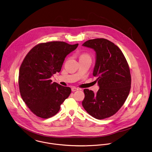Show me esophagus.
Segmentation results:
<instances>
[{"instance_id":"1","label":"esophagus","mask_w":152,"mask_h":152,"mask_svg":"<svg viewBox=\"0 0 152 152\" xmlns=\"http://www.w3.org/2000/svg\"><path fill=\"white\" fill-rule=\"evenodd\" d=\"M78 90V89L77 88H72V91H77Z\"/></svg>"}]
</instances>
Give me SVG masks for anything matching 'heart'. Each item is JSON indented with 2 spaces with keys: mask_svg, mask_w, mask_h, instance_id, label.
Returning <instances> with one entry per match:
<instances>
[{
  "mask_svg": "<svg viewBox=\"0 0 152 152\" xmlns=\"http://www.w3.org/2000/svg\"><path fill=\"white\" fill-rule=\"evenodd\" d=\"M90 58V56L88 54V53H83L80 55V58Z\"/></svg>",
  "mask_w": 152,
  "mask_h": 152,
  "instance_id": "obj_1",
  "label": "heart"
}]
</instances>
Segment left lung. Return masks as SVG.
Here are the masks:
<instances>
[{
    "label": "left lung",
    "instance_id": "1",
    "mask_svg": "<svg viewBox=\"0 0 152 152\" xmlns=\"http://www.w3.org/2000/svg\"><path fill=\"white\" fill-rule=\"evenodd\" d=\"M83 46L96 52L93 75L97 77L96 81L100 88L96 93L84 89L82 106L93 118L104 119L113 116L121 108L129 94V66L121 50L106 39H91Z\"/></svg>",
    "mask_w": 152,
    "mask_h": 152
}]
</instances>
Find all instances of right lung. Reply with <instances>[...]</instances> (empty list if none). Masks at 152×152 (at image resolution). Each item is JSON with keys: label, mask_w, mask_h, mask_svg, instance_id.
<instances>
[{"label": "right lung", "mask_w": 152, "mask_h": 152, "mask_svg": "<svg viewBox=\"0 0 152 152\" xmlns=\"http://www.w3.org/2000/svg\"><path fill=\"white\" fill-rule=\"evenodd\" d=\"M78 46L64 42L42 43L33 47L22 61L19 74L21 97L37 117L48 119L59 111L71 93L69 87L52 83L50 77L61 70L66 56Z\"/></svg>", "instance_id": "1"}]
</instances>
